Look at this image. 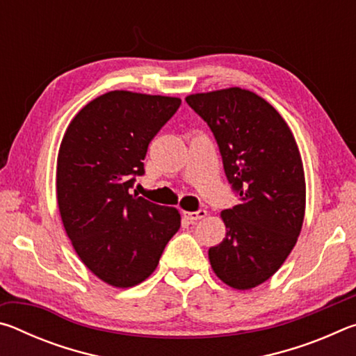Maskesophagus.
Here are the masks:
<instances>
[{
    "label": "esophagus",
    "mask_w": 356,
    "mask_h": 356,
    "mask_svg": "<svg viewBox=\"0 0 356 356\" xmlns=\"http://www.w3.org/2000/svg\"><path fill=\"white\" fill-rule=\"evenodd\" d=\"M182 215H184V218H186L188 221H191V222H195V221H200V220H202V218H206V215H207V212L206 210H197V212H182Z\"/></svg>",
    "instance_id": "34e87169"
}]
</instances>
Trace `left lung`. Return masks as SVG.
<instances>
[{"instance_id":"obj_1","label":"left lung","mask_w":356,"mask_h":356,"mask_svg":"<svg viewBox=\"0 0 356 356\" xmlns=\"http://www.w3.org/2000/svg\"><path fill=\"white\" fill-rule=\"evenodd\" d=\"M213 131L238 204L221 212L222 242L209 250L215 275L237 291L278 272L305 220L303 161L291 129L261 95L242 88L185 99Z\"/></svg>"}]
</instances>
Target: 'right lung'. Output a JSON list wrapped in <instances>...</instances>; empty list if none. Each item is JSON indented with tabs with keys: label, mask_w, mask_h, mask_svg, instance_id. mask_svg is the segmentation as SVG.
Masks as SVG:
<instances>
[{
	"label": "right lung",
	"mask_w": 356,
	"mask_h": 356,
	"mask_svg": "<svg viewBox=\"0 0 356 356\" xmlns=\"http://www.w3.org/2000/svg\"><path fill=\"white\" fill-rule=\"evenodd\" d=\"M179 97L110 91L84 105L63 136L56 165L61 220L81 262L106 284L134 287L159 265L180 213L130 195L149 143Z\"/></svg>",
	"instance_id": "obj_1"
}]
</instances>
